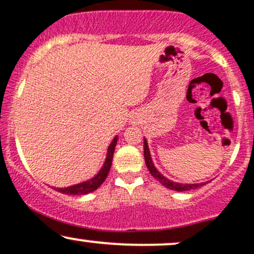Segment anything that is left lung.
<instances>
[{"instance_id": "obj_1", "label": "left lung", "mask_w": 254, "mask_h": 254, "mask_svg": "<svg viewBox=\"0 0 254 254\" xmlns=\"http://www.w3.org/2000/svg\"><path fill=\"white\" fill-rule=\"evenodd\" d=\"M143 156H145V162L146 165H147L149 173H151L153 178H156L162 185H164L165 188L169 189V190H174V191H189V190H193V189H198L201 186L205 185V183L202 184H179V183H174V181L169 180V179L165 178L164 175H162L158 170L156 169L154 167L153 162H152L151 158V153H149V148L147 145V141L146 138H143Z\"/></svg>"}]
</instances>
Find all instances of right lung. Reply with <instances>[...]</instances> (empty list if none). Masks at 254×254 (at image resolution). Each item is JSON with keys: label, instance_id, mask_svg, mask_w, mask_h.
Listing matches in <instances>:
<instances>
[{"label": "right lung", "instance_id": "add662e5", "mask_svg": "<svg viewBox=\"0 0 254 254\" xmlns=\"http://www.w3.org/2000/svg\"><path fill=\"white\" fill-rule=\"evenodd\" d=\"M117 140H118V136L113 138V141L111 142V145L108 146V151H107V157L103 167L101 168L100 172L97 173L92 179L90 180L84 181V183L76 184V185L69 186V188H64V189H56L58 192H62V193L65 194H74V196H79V194H86L90 193V192L97 190L101 185L103 184V181L106 180L107 175H108L109 169H111L112 165V161H113V154H114V149H116V145H117Z\"/></svg>", "mask_w": 254, "mask_h": 254}]
</instances>
